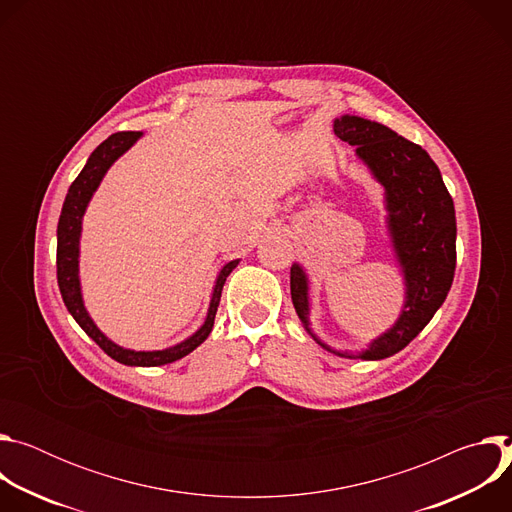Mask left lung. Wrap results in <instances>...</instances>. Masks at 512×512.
Listing matches in <instances>:
<instances>
[{
	"label": "left lung",
	"instance_id": "1",
	"mask_svg": "<svg viewBox=\"0 0 512 512\" xmlns=\"http://www.w3.org/2000/svg\"><path fill=\"white\" fill-rule=\"evenodd\" d=\"M334 133L356 145V156L385 188L387 227L405 277V306L391 330L362 352H336L310 330L308 277L294 263L289 271L291 302L308 334L328 352L344 358L381 360L403 350L433 318L448 296L456 271V210L440 168L421 145L387 125L342 115Z\"/></svg>",
	"mask_w": 512,
	"mask_h": 512
}]
</instances>
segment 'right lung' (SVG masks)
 Masks as SVG:
<instances>
[{"mask_svg": "<svg viewBox=\"0 0 512 512\" xmlns=\"http://www.w3.org/2000/svg\"><path fill=\"white\" fill-rule=\"evenodd\" d=\"M139 137H141V131H119V133L109 135L91 154V158L87 160V164L81 170V174L77 176V180L70 184L64 204H62V212L58 218V231H56V237H58L56 277H58V287H60V294H62L66 310L113 360L127 364V367H160V364H168V362H174V360L190 354L196 346H200L208 338V334L214 326L218 302H221L223 285H225L229 273L239 265V259L227 263L221 269V273H218V277L214 281V289H212L208 314H206V320L200 326V330H196L190 338H186L184 342H180L172 348L152 350V352L127 350V348H121L115 342H111L95 326V322L91 320V316L85 310L83 296H81V279H79V241H81V229H83V214L87 210V204H89L93 192L101 184V180L107 174V170L111 168V164L119 156H123Z\"/></svg>", "mask_w": 512, "mask_h": 512, "instance_id": "1", "label": "right lung"}]
</instances>
